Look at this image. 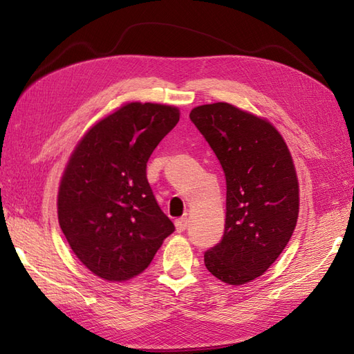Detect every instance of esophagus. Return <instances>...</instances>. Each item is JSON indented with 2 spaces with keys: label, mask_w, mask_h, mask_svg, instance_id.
<instances>
[{
  "label": "esophagus",
  "mask_w": 354,
  "mask_h": 354,
  "mask_svg": "<svg viewBox=\"0 0 354 354\" xmlns=\"http://www.w3.org/2000/svg\"><path fill=\"white\" fill-rule=\"evenodd\" d=\"M177 232H185L187 229V218H180L176 221Z\"/></svg>",
  "instance_id": "34e87169"
}]
</instances>
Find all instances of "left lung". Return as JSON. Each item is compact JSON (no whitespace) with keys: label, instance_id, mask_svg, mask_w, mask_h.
Returning a JSON list of instances; mask_svg holds the SVG:
<instances>
[{"label":"left lung","instance_id":"8db88e82","mask_svg":"<svg viewBox=\"0 0 354 354\" xmlns=\"http://www.w3.org/2000/svg\"><path fill=\"white\" fill-rule=\"evenodd\" d=\"M226 177V224L205 254L217 279L243 285L261 276L291 239L298 217V180L276 128L229 103L198 106L189 115Z\"/></svg>","mask_w":354,"mask_h":354}]
</instances>
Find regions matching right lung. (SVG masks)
Returning <instances> with one entry per match:
<instances>
[{
  "label": "right lung",
  "instance_id": "add662e5",
  "mask_svg": "<svg viewBox=\"0 0 354 354\" xmlns=\"http://www.w3.org/2000/svg\"><path fill=\"white\" fill-rule=\"evenodd\" d=\"M178 120L173 106L128 103L95 124L71 156L59 224L75 255L102 279L142 273L176 230L153 196L146 164Z\"/></svg>",
  "mask_w": 354,
  "mask_h": 354
}]
</instances>
